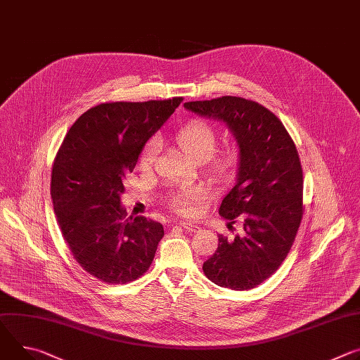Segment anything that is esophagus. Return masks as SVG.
Masks as SVG:
<instances>
[{"mask_svg":"<svg viewBox=\"0 0 360 360\" xmlns=\"http://www.w3.org/2000/svg\"><path fill=\"white\" fill-rule=\"evenodd\" d=\"M179 225H181L182 228H185V230H186V231H189V233H198V231H200V225H197L195 222L181 221V222H179Z\"/></svg>","mask_w":360,"mask_h":360,"instance_id":"esophagus-1","label":"esophagus"}]
</instances>
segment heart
Returning a JSON list of instances; mask_svg holds the SVG:
<instances>
[{"label": "heart", "instance_id": "obj_1", "mask_svg": "<svg viewBox=\"0 0 360 360\" xmlns=\"http://www.w3.org/2000/svg\"><path fill=\"white\" fill-rule=\"evenodd\" d=\"M175 142L181 152L192 162L207 160L217 146L215 130L202 120H192L182 126L175 134ZM159 150L156 139L150 141L141 156L143 167H150L155 162ZM236 163V153L233 150H225L211 160V171L217 176H226L231 172ZM201 189L198 186H185L175 192L169 198L171 207L181 214H191L193 211L192 202L201 197Z\"/></svg>", "mask_w": 360, "mask_h": 360}]
</instances>
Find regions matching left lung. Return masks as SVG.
I'll use <instances>...</instances> for the list:
<instances>
[{
  "instance_id": "8db88e82",
  "label": "left lung",
  "mask_w": 360,
  "mask_h": 360,
  "mask_svg": "<svg viewBox=\"0 0 360 360\" xmlns=\"http://www.w3.org/2000/svg\"><path fill=\"white\" fill-rule=\"evenodd\" d=\"M184 108L224 123L238 146L236 184L219 215L243 222L219 244L202 270L219 287L248 290L267 280L284 261L303 217V171L294 142L278 117L243 97L186 102Z\"/></svg>"
}]
</instances>
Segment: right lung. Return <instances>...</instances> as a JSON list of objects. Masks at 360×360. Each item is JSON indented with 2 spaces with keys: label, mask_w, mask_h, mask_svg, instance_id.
Returning a JSON list of instances; mask_svg holds the SVG:
<instances>
[{
  "label": "right lung",
  "mask_w": 360,
  "mask_h": 360,
  "mask_svg": "<svg viewBox=\"0 0 360 360\" xmlns=\"http://www.w3.org/2000/svg\"><path fill=\"white\" fill-rule=\"evenodd\" d=\"M181 102L102 103L84 112L61 143L51 175L54 212L73 257L97 280L124 284L152 264L163 226L126 217L123 181Z\"/></svg>",
  "instance_id": "add662e5"
}]
</instances>
